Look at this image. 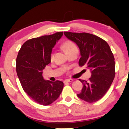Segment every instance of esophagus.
I'll list each match as a JSON object with an SVG mask.
<instances>
[{
  "mask_svg": "<svg viewBox=\"0 0 129 129\" xmlns=\"http://www.w3.org/2000/svg\"><path fill=\"white\" fill-rule=\"evenodd\" d=\"M74 80L73 79H66L64 81V83H67V82H72Z\"/></svg>",
  "mask_w": 129,
  "mask_h": 129,
  "instance_id": "esophagus-1",
  "label": "esophagus"
}]
</instances>
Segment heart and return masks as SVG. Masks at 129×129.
I'll return each mask as SVG.
<instances>
[{
    "mask_svg": "<svg viewBox=\"0 0 129 129\" xmlns=\"http://www.w3.org/2000/svg\"><path fill=\"white\" fill-rule=\"evenodd\" d=\"M62 48L64 49L65 52L67 53H69V52L75 50V49H78L77 46L71 40H67L62 45ZM54 58V53H52L50 55V60L53 61Z\"/></svg>",
    "mask_w": 129,
    "mask_h": 129,
    "instance_id": "obj_1",
    "label": "heart"
}]
</instances>
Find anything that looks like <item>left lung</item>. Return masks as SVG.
Instances as JSON below:
<instances>
[{
	"instance_id": "1",
	"label": "left lung",
	"mask_w": 129,
	"mask_h": 129,
	"mask_svg": "<svg viewBox=\"0 0 129 129\" xmlns=\"http://www.w3.org/2000/svg\"><path fill=\"white\" fill-rule=\"evenodd\" d=\"M68 39L80 49L81 57L79 65H86L91 72L89 81L79 79L83 87L78 96L87 103L100 100L110 88L115 75L114 55L105 40L86 33L64 31Z\"/></svg>"
}]
</instances>
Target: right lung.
Returning <instances> with one entry per match:
<instances>
[{
  "mask_svg": "<svg viewBox=\"0 0 129 129\" xmlns=\"http://www.w3.org/2000/svg\"><path fill=\"white\" fill-rule=\"evenodd\" d=\"M63 31L26 41L19 51L16 70L24 91L35 102L49 105L59 98L64 87L62 81L45 80L43 70L50 62L52 49Z\"/></svg>",
  "mask_w": 129,
  "mask_h": 129,
  "instance_id": "1",
  "label": "right lung"
}]
</instances>
